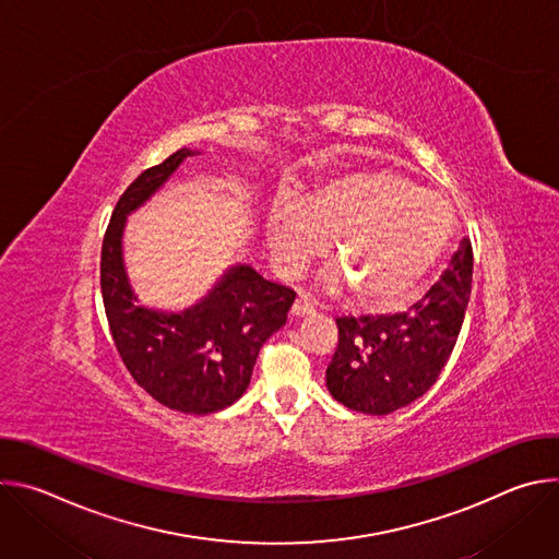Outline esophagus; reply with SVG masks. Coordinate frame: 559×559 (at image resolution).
I'll return each mask as SVG.
<instances>
[{
    "label": "esophagus",
    "instance_id": "34e87169",
    "mask_svg": "<svg viewBox=\"0 0 559 559\" xmlns=\"http://www.w3.org/2000/svg\"><path fill=\"white\" fill-rule=\"evenodd\" d=\"M313 311V305L309 302V298L307 296H298L296 298V302H294V307H292V313L294 316H305V313H311Z\"/></svg>",
    "mask_w": 559,
    "mask_h": 559
}]
</instances>
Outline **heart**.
Returning a JSON list of instances; mask_svg holds the SVG:
<instances>
[{
    "instance_id": "heart-1",
    "label": "heart",
    "mask_w": 559,
    "mask_h": 559,
    "mask_svg": "<svg viewBox=\"0 0 559 559\" xmlns=\"http://www.w3.org/2000/svg\"><path fill=\"white\" fill-rule=\"evenodd\" d=\"M453 227L449 203L391 170L343 175L309 192L300 205L281 203L267 218L276 267L298 276L328 250L341 270L330 289L352 283L356 298L386 309L405 300L444 250Z\"/></svg>"
}]
</instances>
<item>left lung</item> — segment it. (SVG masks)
<instances>
[{
	"label": "left lung",
	"mask_w": 559,
	"mask_h": 559,
	"mask_svg": "<svg viewBox=\"0 0 559 559\" xmlns=\"http://www.w3.org/2000/svg\"><path fill=\"white\" fill-rule=\"evenodd\" d=\"M471 278L473 248L464 238L440 281L407 311L336 318L338 347L325 376L336 401L384 416L420 397L455 347Z\"/></svg>",
	"instance_id": "left-lung-1"
}]
</instances>
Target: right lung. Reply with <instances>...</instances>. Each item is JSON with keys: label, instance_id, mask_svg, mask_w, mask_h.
<instances>
[{"label": "right lung", "instance_id": "right-lung-1", "mask_svg": "<svg viewBox=\"0 0 559 559\" xmlns=\"http://www.w3.org/2000/svg\"><path fill=\"white\" fill-rule=\"evenodd\" d=\"M190 154L188 147L177 150L119 197L102 246V296L115 347L134 382L168 409L205 416L246 393L259 352L285 325L296 292L238 265L183 313L134 302L121 259L126 214L162 188Z\"/></svg>", "mask_w": 559, "mask_h": 559}]
</instances>
